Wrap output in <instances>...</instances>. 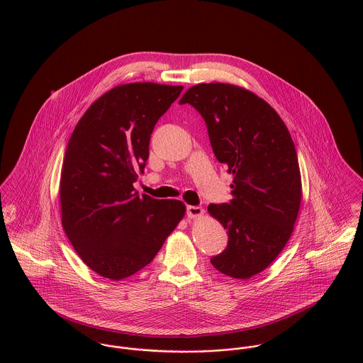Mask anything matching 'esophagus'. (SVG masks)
I'll use <instances>...</instances> for the list:
<instances>
[{"instance_id":"1","label":"esophagus","mask_w":363,"mask_h":363,"mask_svg":"<svg viewBox=\"0 0 363 363\" xmlns=\"http://www.w3.org/2000/svg\"><path fill=\"white\" fill-rule=\"evenodd\" d=\"M203 213H204L203 207H199V206H189V207H187V216H189L190 219L200 218V216H203Z\"/></svg>"}]
</instances>
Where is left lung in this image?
<instances>
[{"label": "left lung", "mask_w": 363, "mask_h": 363, "mask_svg": "<svg viewBox=\"0 0 363 363\" xmlns=\"http://www.w3.org/2000/svg\"><path fill=\"white\" fill-rule=\"evenodd\" d=\"M184 104L203 116L213 154L233 174L230 203L208 206L228 233L226 249L211 262L228 277L249 279L278 257L294 232L302 200L295 144L279 114L245 88L194 85Z\"/></svg>", "instance_id": "obj_1"}]
</instances>
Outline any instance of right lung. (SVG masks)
Here are the masks:
<instances>
[{
    "mask_svg": "<svg viewBox=\"0 0 363 363\" xmlns=\"http://www.w3.org/2000/svg\"><path fill=\"white\" fill-rule=\"evenodd\" d=\"M183 86L118 85L89 106L64 156L61 223L82 261L120 281L148 265L186 213L179 200L135 193L156 121Z\"/></svg>",
    "mask_w": 363,
    "mask_h": 363,
    "instance_id": "add662e5",
    "label": "right lung"
}]
</instances>
